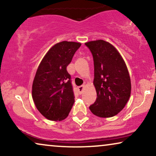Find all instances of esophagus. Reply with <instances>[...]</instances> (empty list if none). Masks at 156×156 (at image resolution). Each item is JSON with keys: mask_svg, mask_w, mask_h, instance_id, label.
I'll return each instance as SVG.
<instances>
[{"mask_svg": "<svg viewBox=\"0 0 156 156\" xmlns=\"http://www.w3.org/2000/svg\"><path fill=\"white\" fill-rule=\"evenodd\" d=\"M85 85H82V86L79 87H78V91H79V93L80 94H82L83 93V91H84V89L85 88Z\"/></svg>", "mask_w": 156, "mask_h": 156, "instance_id": "esophagus-1", "label": "esophagus"}]
</instances>
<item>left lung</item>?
Masks as SVG:
<instances>
[{"label": "left lung", "instance_id": "left-lung-1", "mask_svg": "<svg viewBox=\"0 0 156 156\" xmlns=\"http://www.w3.org/2000/svg\"><path fill=\"white\" fill-rule=\"evenodd\" d=\"M85 44L93 55L94 86L97 96L89 109L101 118L116 116L125 107L131 96V78L124 59L113 44L103 40Z\"/></svg>", "mask_w": 156, "mask_h": 156}]
</instances>
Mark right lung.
I'll list each match as a JSON object with an SVG mask.
<instances>
[{"label": "right lung", "mask_w": 156, "mask_h": 156, "mask_svg": "<svg viewBox=\"0 0 156 156\" xmlns=\"http://www.w3.org/2000/svg\"><path fill=\"white\" fill-rule=\"evenodd\" d=\"M81 44L68 41L56 43L38 66L32 97L37 109L48 120L62 121L72 109L74 97L67 67Z\"/></svg>", "instance_id": "1"}]
</instances>
